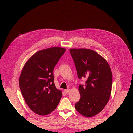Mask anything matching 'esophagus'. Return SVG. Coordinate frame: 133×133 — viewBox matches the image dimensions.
<instances>
[{
	"label": "esophagus",
	"instance_id": "1",
	"mask_svg": "<svg viewBox=\"0 0 133 133\" xmlns=\"http://www.w3.org/2000/svg\"><path fill=\"white\" fill-rule=\"evenodd\" d=\"M70 90L69 89H68L64 90V92H65V93H66V94L69 93V92H70Z\"/></svg>",
	"mask_w": 133,
	"mask_h": 133
}]
</instances>
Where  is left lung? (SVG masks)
Instances as JSON below:
<instances>
[{"label": "left lung", "instance_id": "obj_1", "mask_svg": "<svg viewBox=\"0 0 133 133\" xmlns=\"http://www.w3.org/2000/svg\"><path fill=\"white\" fill-rule=\"evenodd\" d=\"M79 79H87L79 86V101L75 108L79 113L91 117L102 111L110 98L112 82L110 67L107 60L95 51L70 49Z\"/></svg>", "mask_w": 133, "mask_h": 133}]
</instances>
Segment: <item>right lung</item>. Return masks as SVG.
Instances as JSON below:
<instances>
[{"label":"right lung","mask_w":133,"mask_h":133,"mask_svg":"<svg viewBox=\"0 0 133 133\" xmlns=\"http://www.w3.org/2000/svg\"><path fill=\"white\" fill-rule=\"evenodd\" d=\"M65 51L60 47L40 50L31 56L23 68L20 89L28 106L36 114L46 115L59 103L62 94L55 86L53 71Z\"/></svg>","instance_id":"obj_1"}]
</instances>
